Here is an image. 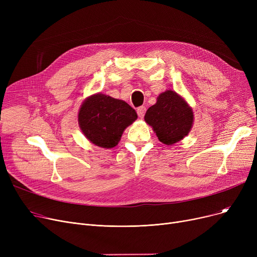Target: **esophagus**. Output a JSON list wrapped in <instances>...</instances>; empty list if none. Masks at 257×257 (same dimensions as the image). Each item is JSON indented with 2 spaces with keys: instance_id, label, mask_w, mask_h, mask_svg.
I'll use <instances>...</instances> for the list:
<instances>
[{
  "instance_id": "obj_1",
  "label": "esophagus",
  "mask_w": 257,
  "mask_h": 257,
  "mask_svg": "<svg viewBox=\"0 0 257 257\" xmlns=\"http://www.w3.org/2000/svg\"><path fill=\"white\" fill-rule=\"evenodd\" d=\"M137 111H138L139 116H140L141 118H143L144 115H145V113H146V107H145V106H141V107L138 108Z\"/></svg>"
}]
</instances>
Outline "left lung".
<instances>
[{"label":"left lung","instance_id":"1","mask_svg":"<svg viewBox=\"0 0 257 257\" xmlns=\"http://www.w3.org/2000/svg\"><path fill=\"white\" fill-rule=\"evenodd\" d=\"M145 120L153 128L158 140L169 146L187 136L193 126L194 114L176 91L166 90L147 110Z\"/></svg>","mask_w":257,"mask_h":257}]
</instances>
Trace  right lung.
I'll use <instances>...</instances> for the list:
<instances>
[{
    "mask_svg": "<svg viewBox=\"0 0 257 257\" xmlns=\"http://www.w3.org/2000/svg\"><path fill=\"white\" fill-rule=\"evenodd\" d=\"M138 118L137 111L125 101L96 93L81 105L78 121L88 141L98 147H115L124 130Z\"/></svg>",
    "mask_w": 257,
    "mask_h": 257,
    "instance_id": "right-lung-1",
    "label": "right lung"
}]
</instances>
